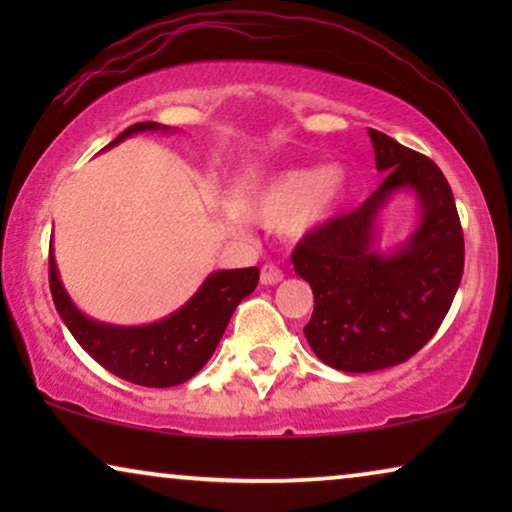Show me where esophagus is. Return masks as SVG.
Returning <instances> with one entry per match:
<instances>
[{
  "label": "esophagus",
  "mask_w": 512,
  "mask_h": 512,
  "mask_svg": "<svg viewBox=\"0 0 512 512\" xmlns=\"http://www.w3.org/2000/svg\"><path fill=\"white\" fill-rule=\"evenodd\" d=\"M284 279V272L277 268V265L272 263H265L261 268V284L265 286H272V284H279Z\"/></svg>",
  "instance_id": "34e87169"
}]
</instances>
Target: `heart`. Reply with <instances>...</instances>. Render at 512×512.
Instances as JSON below:
<instances>
[{"label":"heart","mask_w":512,"mask_h":512,"mask_svg":"<svg viewBox=\"0 0 512 512\" xmlns=\"http://www.w3.org/2000/svg\"><path fill=\"white\" fill-rule=\"evenodd\" d=\"M347 184V172L340 165L275 172L251 191L247 214L263 226H282L289 235L303 237L338 212Z\"/></svg>","instance_id":"heart-1"}]
</instances>
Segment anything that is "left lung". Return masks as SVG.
<instances>
[{
  "instance_id": "1",
  "label": "left lung",
  "mask_w": 512,
  "mask_h": 512,
  "mask_svg": "<svg viewBox=\"0 0 512 512\" xmlns=\"http://www.w3.org/2000/svg\"><path fill=\"white\" fill-rule=\"evenodd\" d=\"M368 135L387 179L352 214L303 237L291 256L314 293L305 338L342 373H373L415 356L443 324L464 275V233L445 174L384 132ZM401 190L416 193L418 228L396 250L380 252L376 219Z\"/></svg>"
}]
</instances>
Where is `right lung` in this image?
<instances>
[{"instance_id":"obj_1","label":"right lung","mask_w":512,"mask_h":512,"mask_svg":"<svg viewBox=\"0 0 512 512\" xmlns=\"http://www.w3.org/2000/svg\"><path fill=\"white\" fill-rule=\"evenodd\" d=\"M137 132H170V128L153 121L135 123L109 146ZM48 282L60 319L102 368L125 382L160 389L191 380L212 359L235 307L256 289L258 268L212 272L186 305L144 326H114L86 317L60 282L53 244L48 251Z\"/></svg>"}]
</instances>
